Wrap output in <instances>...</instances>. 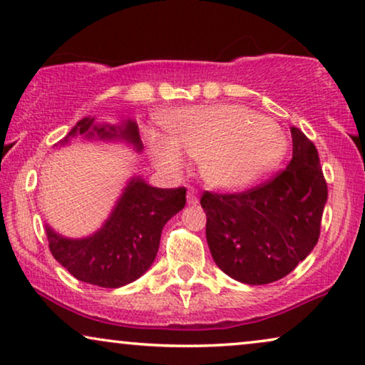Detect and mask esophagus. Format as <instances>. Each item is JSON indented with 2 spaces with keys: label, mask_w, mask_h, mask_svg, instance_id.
<instances>
[{
  "label": "esophagus",
  "mask_w": 365,
  "mask_h": 365,
  "mask_svg": "<svg viewBox=\"0 0 365 365\" xmlns=\"http://www.w3.org/2000/svg\"><path fill=\"white\" fill-rule=\"evenodd\" d=\"M187 203L188 205H197L198 203V192L192 187H190L188 192H187Z\"/></svg>",
  "instance_id": "34e87169"
}]
</instances>
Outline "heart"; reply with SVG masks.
Here are the masks:
<instances>
[{
	"instance_id": "heart-1",
	"label": "heart",
	"mask_w": 365,
	"mask_h": 365,
	"mask_svg": "<svg viewBox=\"0 0 365 365\" xmlns=\"http://www.w3.org/2000/svg\"><path fill=\"white\" fill-rule=\"evenodd\" d=\"M167 137L147 133L152 162L165 175H180L187 155L198 160L202 180L236 192L259 182L283 162L284 133L253 110L236 106L187 107L163 117Z\"/></svg>"
}]
</instances>
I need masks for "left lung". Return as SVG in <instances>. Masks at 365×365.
<instances>
[{
    "label": "left lung",
    "mask_w": 365,
    "mask_h": 365,
    "mask_svg": "<svg viewBox=\"0 0 365 365\" xmlns=\"http://www.w3.org/2000/svg\"><path fill=\"white\" fill-rule=\"evenodd\" d=\"M292 160L273 180L238 195L205 192L207 243L223 273L245 284L289 274L314 250L327 202L319 155L291 127Z\"/></svg>",
    "instance_id": "8db88e82"
}]
</instances>
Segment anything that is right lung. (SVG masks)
I'll return each mask as SVG.
<instances>
[{
    "label": "right lung",
    "instance_id": "add662e5",
    "mask_svg": "<svg viewBox=\"0 0 365 365\" xmlns=\"http://www.w3.org/2000/svg\"><path fill=\"white\" fill-rule=\"evenodd\" d=\"M125 143L135 153L143 145L135 120L96 124L84 117L56 147L69 145L71 138ZM187 190L157 188L140 175H132L102 227L82 238H68L46 223L49 250L56 261L76 279L101 287H120L147 273L155 261L165 223L183 210Z\"/></svg>",
    "mask_w": 365,
    "mask_h": 365
}]
</instances>
